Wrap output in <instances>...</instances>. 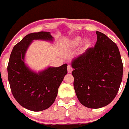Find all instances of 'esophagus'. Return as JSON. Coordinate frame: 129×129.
<instances>
[{
  "mask_svg": "<svg viewBox=\"0 0 129 129\" xmlns=\"http://www.w3.org/2000/svg\"><path fill=\"white\" fill-rule=\"evenodd\" d=\"M67 70H68V73H71L73 70V68H72L71 66L68 65V68H67Z\"/></svg>",
  "mask_w": 129,
  "mask_h": 129,
  "instance_id": "34e87169",
  "label": "esophagus"
}]
</instances>
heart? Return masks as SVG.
<instances>
[{
    "label": "heart",
    "instance_id": "1",
    "mask_svg": "<svg viewBox=\"0 0 129 129\" xmlns=\"http://www.w3.org/2000/svg\"><path fill=\"white\" fill-rule=\"evenodd\" d=\"M83 43V39L79 36H77V37H74L72 39L69 40L67 43L66 45L68 46L69 48H76L79 47L81 44ZM91 42L89 40H86L85 43V46H84V49H87L90 46Z\"/></svg>",
    "mask_w": 129,
    "mask_h": 129
}]
</instances>
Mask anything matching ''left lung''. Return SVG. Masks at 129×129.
<instances>
[{"label": "left lung", "mask_w": 129, "mask_h": 129, "mask_svg": "<svg viewBox=\"0 0 129 129\" xmlns=\"http://www.w3.org/2000/svg\"><path fill=\"white\" fill-rule=\"evenodd\" d=\"M94 47L72 61L74 87L79 101L90 109L109 105L115 98L123 77V62L116 43L96 31Z\"/></svg>", "instance_id": "obj_1"}]
</instances>
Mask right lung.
I'll return each mask as SVG.
<instances>
[{"instance_id":"add662e5","label":"right lung","mask_w":129,"mask_h":129,"mask_svg":"<svg viewBox=\"0 0 129 129\" xmlns=\"http://www.w3.org/2000/svg\"><path fill=\"white\" fill-rule=\"evenodd\" d=\"M48 31L26 35L15 45L8 65V77L11 93L18 103L32 111H41L54 103L58 88L67 74V64L49 67L43 72L31 71L24 63V55L33 40L52 41Z\"/></svg>"}]
</instances>
